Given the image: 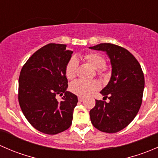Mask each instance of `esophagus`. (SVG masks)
<instances>
[{
    "instance_id": "esophagus-1",
    "label": "esophagus",
    "mask_w": 158,
    "mask_h": 158,
    "mask_svg": "<svg viewBox=\"0 0 158 158\" xmlns=\"http://www.w3.org/2000/svg\"><path fill=\"white\" fill-rule=\"evenodd\" d=\"M78 99H79V102H83L84 101V98H82V97H81V96H79Z\"/></svg>"
}]
</instances>
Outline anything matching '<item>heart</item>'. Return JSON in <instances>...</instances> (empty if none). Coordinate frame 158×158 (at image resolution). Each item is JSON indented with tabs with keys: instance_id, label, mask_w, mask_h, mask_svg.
Listing matches in <instances>:
<instances>
[{
	"instance_id": "heart-1",
	"label": "heart",
	"mask_w": 158,
	"mask_h": 158,
	"mask_svg": "<svg viewBox=\"0 0 158 158\" xmlns=\"http://www.w3.org/2000/svg\"><path fill=\"white\" fill-rule=\"evenodd\" d=\"M85 60L94 68L97 69L98 74H102L106 71L105 68V59L102 56L97 52H89L84 56ZM79 61L76 56L69 59L66 66V76L69 79H73L76 77L77 73ZM70 90L76 95L82 97H86L92 92L99 89V84L95 81H88L84 79H78L70 85Z\"/></svg>"
}]
</instances>
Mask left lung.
<instances>
[{"label": "left lung", "instance_id": "1", "mask_svg": "<svg viewBox=\"0 0 158 158\" xmlns=\"http://www.w3.org/2000/svg\"><path fill=\"white\" fill-rule=\"evenodd\" d=\"M89 48L106 52L111 66L109 83L100 92L110 102L95 100V107L89 112L91 122L101 131L116 133L128 126L139 111L144 89V73L138 60L123 47L100 44Z\"/></svg>", "mask_w": 158, "mask_h": 158}]
</instances>
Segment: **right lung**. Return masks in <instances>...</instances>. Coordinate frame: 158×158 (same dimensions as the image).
I'll return each mask as SVG.
<instances>
[{
  "label": "right lung",
  "instance_id": "obj_1",
  "mask_svg": "<svg viewBox=\"0 0 158 158\" xmlns=\"http://www.w3.org/2000/svg\"><path fill=\"white\" fill-rule=\"evenodd\" d=\"M73 52L66 44H47L36 51L20 71V109L30 125L44 134L56 135L72 125L78 98L66 91V66ZM58 94H64L61 102L55 98Z\"/></svg>",
  "mask_w": 158,
  "mask_h": 158
}]
</instances>
